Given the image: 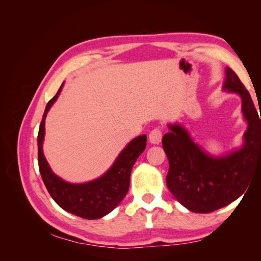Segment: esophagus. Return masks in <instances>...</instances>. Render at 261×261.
<instances>
[{
	"instance_id": "esophagus-1",
	"label": "esophagus",
	"mask_w": 261,
	"mask_h": 261,
	"mask_svg": "<svg viewBox=\"0 0 261 261\" xmlns=\"http://www.w3.org/2000/svg\"><path fill=\"white\" fill-rule=\"evenodd\" d=\"M161 139H162V130L160 128H153L151 132L149 134V140L151 144L158 145L161 143Z\"/></svg>"
}]
</instances>
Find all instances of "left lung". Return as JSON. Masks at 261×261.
I'll use <instances>...</instances> for the list:
<instances>
[{
  "label": "left lung",
  "mask_w": 261,
  "mask_h": 261,
  "mask_svg": "<svg viewBox=\"0 0 261 261\" xmlns=\"http://www.w3.org/2000/svg\"><path fill=\"white\" fill-rule=\"evenodd\" d=\"M225 73L224 89L240 94L248 123L243 148L223 158H212L179 125H170L171 132L162 138L170 164L167 186L193 212L209 213L238 199L246 191L256 163L261 161V117L239 76L230 67Z\"/></svg>",
  "instance_id": "1"
}]
</instances>
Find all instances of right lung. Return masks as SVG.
I'll list each match as a JSON object with an SVG mask.
<instances>
[{"mask_svg":"<svg viewBox=\"0 0 261 261\" xmlns=\"http://www.w3.org/2000/svg\"><path fill=\"white\" fill-rule=\"evenodd\" d=\"M57 94L46 105L38 133V164L43 183L54 201L67 212L84 219H99L111 212L126 196L129 188L133 165L146 148L147 136H138L117 156L114 164L103 176L85 184L66 183L51 171L42 151L44 120L46 113L58 99Z\"/></svg>","mask_w":261,"mask_h":261,"instance_id":"1","label":"right lung"}]
</instances>
